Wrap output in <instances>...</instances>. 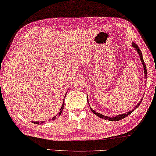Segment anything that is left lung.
<instances>
[{
    "label": "left lung",
    "instance_id": "1",
    "mask_svg": "<svg viewBox=\"0 0 156 156\" xmlns=\"http://www.w3.org/2000/svg\"><path fill=\"white\" fill-rule=\"evenodd\" d=\"M132 47L133 48H134L135 49H136V50L137 51V52H138V54H139V56H140V61H141V62H142V66H143V68H144V76H145V78L147 79V67H146V65H145V63H144V59H143V57H142V52H141V50H140V48H139V47H138V45H137L136 43H134V42H133V43H132ZM87 99H88V95H87ZM142 99H143V98H142V99H141V100L140 101V102L138 104H137V105L136 106H135L134 107V108H133L131 111H128V112H126V113H122V114H119V115H116V116H113V117H108V116H105V115H101V114H100L99 113H98V112H96L95 110H93V108H91L90 107V110L92 111V112H93V113L95 114V115H96L97 116H98L99 117H100V118H102V119H107V120H109V121H113V122H115V121H119V120H121V119H124V117H127L129 115H130L131 114V113H133V112L134 111V110H136L137 107H138L140 105V104H141V102H142Z\"/></svg>",
    "mask_w": 156,
    "mask_h": 156
}]
</instances>
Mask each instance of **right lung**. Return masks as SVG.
Listing matches in <instances>:
<instances>
[{
    "instance_id": "add662e5",
    "label": "right lung",
    "mask_w": 156,
    "mask_h": 156,
    "mask_svg": "<svg viewBox=\"0 0 156 156\" xmlns=\"http://www.w3.org/2000/svg\"><path fill=\"white\" fill-rule=\"evenodd\" d=\"M68 93V92H67ZM66 94L65 95V97H66ZM65 97H64V98H65ZM64 99H63V104H62V106H61V108H60V111H59V113H58V115H55V117H52V120H54V119H56V117H57V116H60L61 115V113H62L63 112V108H64ZM43 122H45L44 121H42V122H32V123H34V124H43Z\"/></svg>"
}]
</instances>
